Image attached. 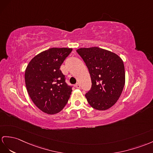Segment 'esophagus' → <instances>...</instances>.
<instances>
[{"label":"esophagus","mask_w":153,"mask_h":153,"mask_svg":"<svg viewBox=\"0 0 153 153\" xmlns=\"http://www.w3.org/2000/svg\"><path fill=\"white\" fill-rule=\"evenodd\" d=\"M75 87H76V88H78V89H80V85L79 83H76V85H75Z\"/></svg>","instance_id":"obj_1"}]
</instances>
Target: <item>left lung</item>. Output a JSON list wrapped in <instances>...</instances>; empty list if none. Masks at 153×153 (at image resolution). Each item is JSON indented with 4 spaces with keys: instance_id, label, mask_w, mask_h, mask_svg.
<instances>
[{
    "instance_id": "1",
    "label": "left lung",
    "mask_w": 153,
    "mask_h": 153,
    "mask_svg": "<svg viewBox=\"0 0 153 153\" xmlns=\"http://www.w3.org/2000/svg\"><path fill=\"white\" fill-rule=\"evenodd\" d=\"M76 52L91 76V88L85 95L88 103L96 110H108L117 101L124 88L123 62L116 54L97 47L80 48Z\"/></svg>"
}]
</instances>
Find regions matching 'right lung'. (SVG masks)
Returning <instances> with one entry per match:
<instances>
[{"label":"right lung","mask_w":153,"mask_h":153,"mask_svg":"<svg viewBox=\"0 0 153 153\" xmlns=\"http://www.w3.org/2000/svg\"><path fill=\"white\" fill-rule=\"evenodd\" d=\"M70 48H51L36 55L25 71V84L33 102L43 112L55 114L68 103L72 87L65 82L60 66Z\"/></svg>","instance_id":"right-lung-1"}]
</instances>
